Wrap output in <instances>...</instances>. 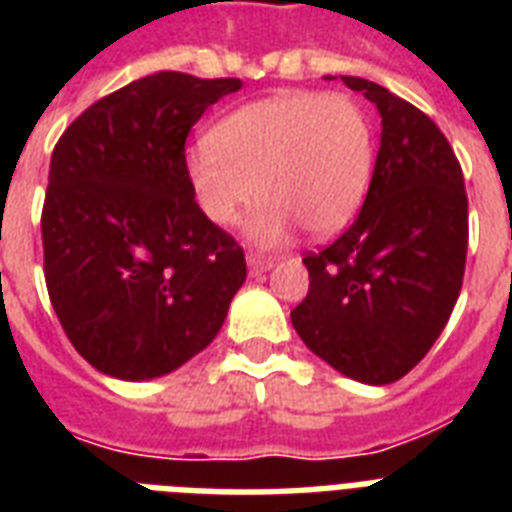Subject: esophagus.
I'll return each instance as SVG.
<instances>
[{
	"instance_id": "34e87169",
	"label": "esophagus",
	"mask_w": 512,
	"mask_h": 512,
	"mask_svg": "<svg viewBox=\"0 0 512 512\" xmlns=\"http://www.w3.org/2000/svg\"><path fill=\"white\" fill-rule=\"evenodd\" d=\"M247 265L249 273L257 276V273H265L273 268V257H263V255H247Z\"/></svg>"
}]
</instances>
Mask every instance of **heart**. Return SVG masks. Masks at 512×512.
I'll return each instance as SVG.
<instances>
[{
    "label": "heart",
    "instance_id": "heart-1",
    "mask_svg": "<svg viewBox=\"0 0 512 512\" xmlns=\"http://www.w3.org/2000/svg\"><path fill=\"white\" fill-rule=\"evenodd\" d=\"M372 122L348 95L287 90L236 108L185 156L193 199L209 223L228 228L263 199L249 223L273 247L303 225L332 236L350 223L372 180Z\"/></svg>",
    "mask_w": 512,
    "mask_h": 512
}]
</instances>
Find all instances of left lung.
<instances>
[{"label":"left lung","instance_id":"left-lung-1","mask_svg":"<svg viewBox=\"0 0 512 512\" xmlns=\"http://www.w3.org/2000/svg\"><path fill=\"white\" fill-rule=\"evenodd\" d=\"M342 82L380 111V151L353 225L303 257L311 287L292 327L345 377L388 385L425 358L460 297L468 193L428 114L369 79Z\"/></svg>","mask_w":512,"mask_h":512}]
</instances>
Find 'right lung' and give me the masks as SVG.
Masks as SVG:
<instances>
[{
  "mask_svg": "<svg viewBox=\"0 0 512 512\" xmlns=\"http://www.w3.org/2000/svg\"><path fill=\"white\" fill-rule=\"evenodd\" d=\"M241 79L159 71L92 103L52 151L44 281L79 356L119 380L175 372L220 332L244 249L209 223L185 138Z\"/></svg>",
  "mask_w": 512,
  "mask_h": 512,
  "instance_id": "right-lung-1",
  "label": "right lung"
}]
</instances>
